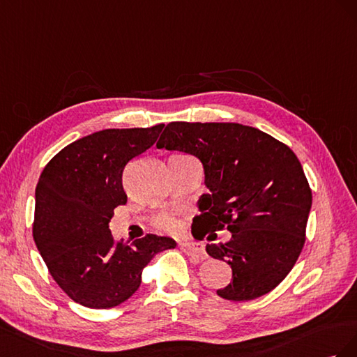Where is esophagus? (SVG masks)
I'll list each match as a JSON object with an SVG mask.
<instances>
[{
  "instance_id": "34e87169",
  "label": "esophagus",
  "mask_w": 357,
  "mask_h": 357,
  "mask_svg": "<svg viewBox=\"0 0 357 357\" xmlns=\"http://www.w3.org/2000/svg\"><path fill=\"white\" fill-rule=\"evenodd\" d=\"M181 250L184 251L187 256H190V259L192 261H200L203 259H206V252L203 245L200 243L195 242V241H185V242H179Z\"/></svg>"
}]
</instances>
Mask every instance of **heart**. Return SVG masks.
<instances>
[{
    "instance_id": "heart-1",
    "label": "heart",
    "mask_w": 357,
    "mask_h": 357,
    "mask_svg": "<svg viewBox=\"0 0 357 357\" xmlns=\"http://www.w3.org/2000/svg\"><path fill=\"white\" fill-rule=\"evenodd\" d=\"M157 226L166 231H175L178 229V221L170 215H161L157 218Z\"/></svg>"
}]
</instances>
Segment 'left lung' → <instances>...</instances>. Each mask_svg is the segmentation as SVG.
<instances>
[{
    "label": "left lung",
    "mask_w": 357,
    "mask_h": 357,
    "mask_svg": "<svg viewBox=\"0 0 357 357\" xmlns=\"http://www.w3.org/2000/svg\"><path fill=\"white\" fill-rule=\"evenodd\" d=\"M157 148L202 161L209 192L199 197L192 236L231 233L229 242L206 245L211 257L231 268V281L217 290L218 296L251 301L277 287L303 248L312 203L294 152L259 128L235 122H170Z\"/></svg>",
    "instance_id": "obj_1"
}]
</instances>
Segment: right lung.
I'll return each instance as SVG.
<instances>
[{
    "mask_svg": "<svg viewBox=\"0 0 357 357\" xmlns=\"http://www.w3.org/2000/svg\"><path fill=\"white\" fill-rule=\"evenodd\" d=\"M162 127L97 131L61 149L40 175L34 242L58 286L84 307L126 302L152 257L176 247L157 235L115 242L109 229L114 209L127 203L126 166L155 144Z\"/></svg>",
    "mask_w": 357,
    "mask_h": 357,
    "instance_id": "1",
    "label": "right lung"
}]
</instances>
